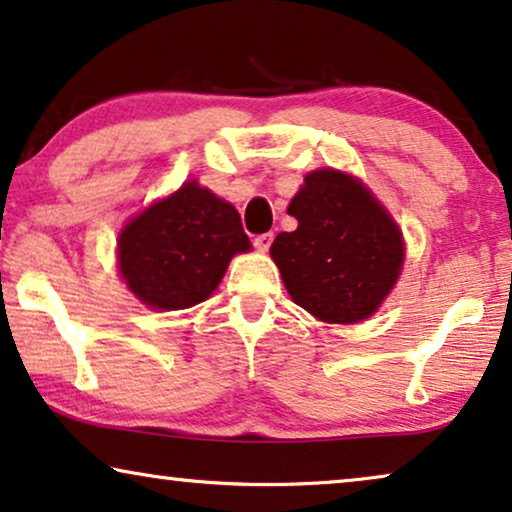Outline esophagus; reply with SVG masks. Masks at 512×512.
<instances>
[{"instance_id":"34e87169","label":"esophagus","mask_w":512,"mask_h":512,"mask_svg":"<svg viewBox=\"0 0 512 512\" xmlns=\"http://www.w3.org/2000/svg\"><path fill=\"white\" fill-rule=\"evenodd\" d=\"M252 243H255V248L260 250V252H267L269 248H271V243H274V234H260V236H255L252 238Z\"/></svg>"}]
</instances>
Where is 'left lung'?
<instances>
[{
	"instance_id": "obj_1",
	"label": "left lung",
	"mask_w": 512,
	"mask_h": 512,
	"mask_svg": "<svg viewBox=\"0 0 512 512\" xmlns=\"http://www.w3.org/2000/svg\"><path fill=\"white\" fill-rule=\"evenodd\" d=\"M295 231L271 243V257L295 304L327 323L372 316L403 267V236L391 215L337 170H316L292 199Z\"/></svg>"
}]
</instances>
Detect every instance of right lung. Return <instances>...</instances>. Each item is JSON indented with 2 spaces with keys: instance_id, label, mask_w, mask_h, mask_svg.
<instances>
[{
  "instance_id": "right-lung-1",
  "label": "right lung",
  "mask_w": 512,
  "mask_h": 512,
  "mask_svg": "<svg viewBox=\"0 0 512 512\" xmlns=\"http://www.w3.org/2000/svg\"><path fill=\"white\" fill-rule=\"evenodd\" d=\"M250 250L231 203L196 182L149 206L119 236V269L142 302L161 311L210 297L236 252Z\"/></svg>"
}]
</instances>
